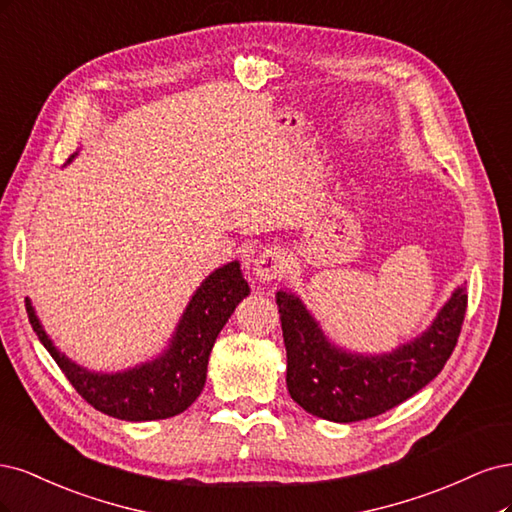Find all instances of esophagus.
I'll use <instances>...</instances> for the list:
<instances>
[{
	"label": "esophagus",
	"instance_id": "1",
	"mask_svg": "<svg viewBox=\"0 0 512 512\" xmlns=\"http://www.w3.org/2000/svg\"><path fill=\"white\" fill-rule=\"evenodd\" d=\"M289 257L287 251L274 246V249H266L255 259V276L259 283H274L289 272Z\"/></svg>",
	"mask_w": 512,
	"mask_h": 512
}]
</instances>
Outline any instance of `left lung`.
Returning a JSON list of instances; mask_svg holds the SVG:
<instances>
[{"mask_svg":"<svg viewBox=\"0 0 512 512\" xmlns=\"http://www.w3.org/2000/svg\"><path fill=\"white\" fill-rule=\"evenodd\" d=\"M293 402L325 421H364L402 404L434 381L451 357L464 323L468 293L457 287L419 336L387 353H355L327 338L291 289L276 291Z\"/></svg>","mask_w":512,"mask_h":512,"instance_id":"8db88e82","label":"left lung"}]
</instances>
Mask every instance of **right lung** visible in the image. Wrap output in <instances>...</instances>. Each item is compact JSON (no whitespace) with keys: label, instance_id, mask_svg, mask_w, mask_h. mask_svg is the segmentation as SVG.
<instances>
[{"label":"right lung","instance_id":"1","mask_svg":"<svg viewBox=\"0 0 512 512\" xmlns=\"http://www.w3.org/2000/svg\"><path fill=\"white\" fill-rule=\"evenodd\" d=\"M249 293L251 287L242 276L240 261H229L210 272L191 295L166 349L153 359L119 372H95L76 364L46 334L29 298L25 306L44 349L93 408L123 421H157L180 415L197 400L206 385L214 340Z\"/></svg>","mask_w":512,"mask_h":512}]
</instances>
